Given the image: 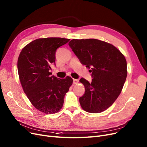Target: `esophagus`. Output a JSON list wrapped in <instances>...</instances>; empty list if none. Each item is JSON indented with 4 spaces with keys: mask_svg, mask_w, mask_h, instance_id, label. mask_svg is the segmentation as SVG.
Returning a JSON list of instances; mask_svg holds the SVG:
<instances>
[{
    "mask_svg": "<svg viewBox=\"0 0 147 147\" xmlns=\"http://www.w3.org/2000/svg\"><path fill=\"white\" fill-rule=\"evenodd\" d=\"M79 82V79H73V84H76Z\"/></svg>",
    "mask_w": 147,
    "mask_h": 147,
    "instance_id": "esophagus-1",
    "label": "esophagus"
}]
</instances>
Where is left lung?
Returning <instances> with one entry per match:
<instances>
[{
	"instance_id": "1",
	"label": "left lung",
	"mask_w": 147,
	"mask_h": 147,
	"mask_svg": "<svg viewBox=\"0 0 147 147\" xmlns=\"http://www.w3.org/2000/svg\"><path fill=\"white\" fill-rule=\"evenodd\" d=\"M68 45L83 65L90 68V83L81 78L85 88L80 97L82 109L88 113L106 110L120 94L127 77L125 57L113 45L95 38L73 39Z\"/></svg>"
}]
</instances>
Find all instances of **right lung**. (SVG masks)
<instances>
[{
    "label": "right lung",
    "instance_id": "obj_1",
    "mask_svg": "<svg viewBox=\"0 0 147 147\" xmlns=\"http://www.w3.org/2000/svg\"><path fill=\"white\" fill-rule=\"evenodd\" d=\"M69 40L60 37L38 38L20 52L17 67L22 89L31 103L42 113L58 112L72 85L70 77L59 79L51 76L50 72L51 65L55 64L57 49Z\"/></svg>",
    "mask_w": 147,
    "mask_h": 147
}]
</instances>
